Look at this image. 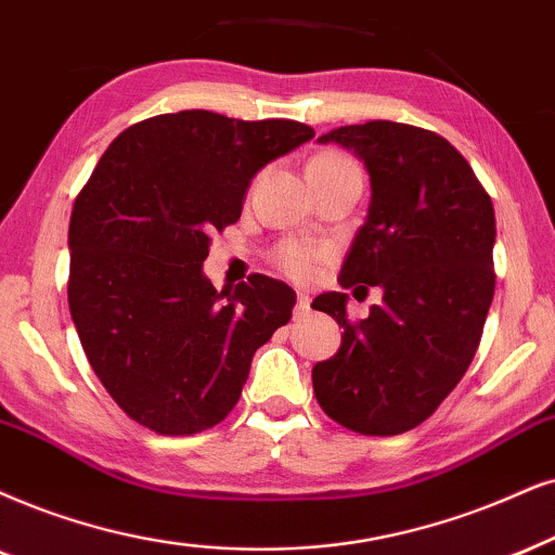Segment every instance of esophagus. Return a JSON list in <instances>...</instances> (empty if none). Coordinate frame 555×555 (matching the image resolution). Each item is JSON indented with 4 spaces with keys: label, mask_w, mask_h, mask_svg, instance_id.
<instances>
[{
    "label": "esophagus",
    "mask_w": 555,
    "mask_h": 555,
    "mask_svg": "<svg viewBox=\"0 0 555 555\" xmlns=\"http://www.w3.org/2000/svg\"><path fill=\"white\" fill-rule=\"evenodd\" d=\"M310 312V294L297 292V310H294V318H305Z\"/></svg>",
    "instance_id": "obj_1"
}]
</instances>
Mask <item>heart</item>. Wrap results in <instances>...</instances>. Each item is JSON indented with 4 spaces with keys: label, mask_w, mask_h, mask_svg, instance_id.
Listing matches in <instances>:
<instances>
[{
    "label": "heart",
    "mask_w": 555,
    "mask_h": 555,
    "mask_svg": "<svg viewBox=\"0 0 555 555\" xmlns=\"http://www.w3.org/2000/svg\"><path fill=\"white\" fill-rule=\"evenodd\" d=\"M346 166H356V164L338 151H322V153H318V156L310 158L307 171H312V168H346ZM318 258H320L318 250L310 248V245H305V243H284L282 248L273 254V261H276L279 269H282L284 273H289V276H294V279L312 276Z\"/></svg>",
    "instance_id": "b5f03b06"
}]
</instances>
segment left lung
I'll return each mask as SVG.
<instances>
[{
  "label": "left lung",
  "mask_w": 555,
  "mask_h": 555,
  "mask_svg": "<svg viewBox=\"0 0 555 555\" xmlns=\"http://www.w3.org/2000/svg\"><path fill=\"white\" fill-rule=\"evenodd\" d=\"M318 143L366 166L369 215L338 282L378 286L382 301L350 322L348 294L314 299L343 327L338 353L314 363V397L348 430L399 435L438 410L479 348L494 297V207L468 160L430 130L371 120Z\"/></svg>",
  "instance_id": "obj_1"
}]
</instances>
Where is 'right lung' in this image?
Wrapping results in <instances>:
<instances>
[{"label": "right lung", "mask_w": 555, "mask_h": 555, "mask_svg": "<svg viewBox=\"0 0 555 555\" xmlns=\"http://www.w3.org/2000/svg\"><path fill=\"white\" fill-rule=\"evenodd\" d=\"M312 138L294 120L184 109L122 130L91 171L68 225V307L91 369L135 423L192 435L225 420L254 353L289 322L292 286L254 273L217 292L202 263L256 173Z\"/></svg>", "instance_id": "right-lung-1"}]
</instances>
